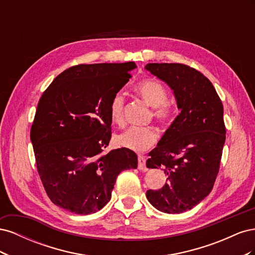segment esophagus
<instances>
[{
  "instance_id": "esophagus-1",
  "label": "esophagus",
  "mask_w": 255,
  "mask_h": 255,
  "mask_svg": "<svg viewBox=\"0 0 255 255\" xmlns=\"http://www.w3.org/2000/svg\"><path fill=\"white\" fill-rule=\"evenodd\" d=\"M138 169L145 170V157L142 155H138Z\"/></svg>"
}]
</instances>
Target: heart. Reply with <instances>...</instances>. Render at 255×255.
Returning <instances> with one entry per match:
<instances>
[{
  "mask_svg": "<svg viewBox=\"0 0 255 255\" xmlns=\"http://www.w3.org/2000/svg\"><path fill=\"white\" fill-rule=\"evenodd\" d=\"M135 94L149 106L152 107L150 119H153L161 128H166L172 121L175 107L167 99L168 92L159 81L149 79L138 83L134 88ZM125 97L118 92L110 103V117L113 123L119 127L125 123ZM158 135L152 127L132 128L118 135L116 140L122 148L135 152H142L150 149L156 143Z\"/></svg>",
  "mask_w": 255,
  "mask_h": 255,
  "instance_id": "1",
  "label": "heart"
}]
</instances>
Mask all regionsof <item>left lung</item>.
I'll list each match as a JSON object with an SVG mask.
<instances>
[{
  "label": "left lung",
  "mask_w": 255,
  "mask_h": 255,
  "mask_svg": "<svg viewBox=\"0 0 255 255\" xmlns=\"http://www.w3.org/2000/svg\"><path fill=\"white\" fill-rule=\"evenodd\" d=\"M145 69L173 90L180 115L149 153L148 168H163L166 184L149 189L146 199L158 211L191 210L212 191L219 172L226 126L223 105L213 84L184 64H148Z\"/></svg>",
  "instance_id": "obj_1"
}]
</instances>
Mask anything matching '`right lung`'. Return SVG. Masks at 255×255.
<instances>
[{
	"mask_svg": "<svg viewBox=\"0 0 255 255\" xmlns=\"http://www.w3.org/2000/svg\"><path fill=\"white\" fill-rule=\"evenodd\" d=\"M134 61L81 64L61 72L38 102L32 128L38 174L51 201L88 215L111 200L118 174L137 168L128 149L103 153L112 138L110 103L132 78Z\"/></svg>",
	"mask_w": 255,
	"mask_h": 255,
	"instance_id": "1",
	"label": "right lung"
}]
</instances>
